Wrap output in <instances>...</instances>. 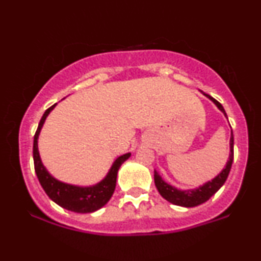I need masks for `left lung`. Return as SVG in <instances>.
<instances>
[{
	"label": "left lung",
	"instance_id": "obj_1",
	"mask_svg": "<svg viewBox=\"0 0 261 261\" xmlns=\"http://www.w3.org/2000/svg\"><path fill=\"white\" fill-rule=\"evenodd\" d=\"M202 94L205 95V97H207L211 101H214L215 106H216L227 118V114L224 112L223 107L221 106V103H218L216 99H214L211 95L205 94V93H202ZM233 145H234V140H233V133H230L229 157L226 163V167H224L214 179L206 181L205 184L200 185L199 188L187 189V190L176 189L175 187H173V185L164 181L163 179H162V176L158 174L157 170H154V184L157 190L160 191L162 197L166 199L167 201H169L170 203H173V205L182 206V207H195V206H199L201 205V203L207 201L210 197L215 195V194L220 190V188L222 187L224 181L228 178L230 167H232L233 163Z\"/></svg>",
	"mask_w": 261,
	"mask_h": 261
}]
</instances>
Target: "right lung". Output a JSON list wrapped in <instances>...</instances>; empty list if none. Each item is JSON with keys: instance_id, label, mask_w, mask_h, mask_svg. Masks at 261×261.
<instances>
[{"instance_id": "obj_1", "label": "right lung", "mask_w": 261, "mask_h": 261, "mask_svg": "<svg viewBox=\"0 0 261 261\" xmlns=\"http://www.w3.org/2000/svg\"><path fill=\"white\" fill-rule=\"evenodd\" d=\"M56 104H54L53 107H50L44 113L43 118L39 122L37 133L34 135L33 160H34L35 173H37L39 182L43 187L44 191L54 202L58 203L62 208L68 210V211L77 212V214H91V212H94L103 207L109 201L110 197L113 196L114 190H115L116 187L118 170L121 167V164L130 157L131 153H125L116 158L114 161L112 168L109 169L108 174L104 176V179H101L97 184L91 185V187H79V185L67 184V182L60 181L56 178H54L47 172V169L45 168L43 162H41L38 149V139L47 115L51 113V110L56 107Z\"/></svg>"}]
</instances>
